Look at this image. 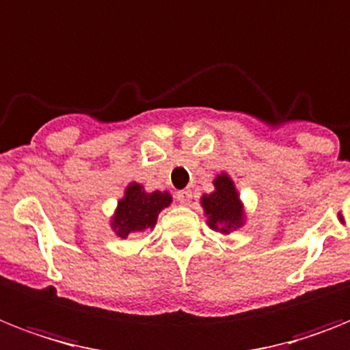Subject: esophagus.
Returning <instances> with one entry per match:
<instances>
[{
  "label": "esophagus",
  "mask_w": 350,
  "mask_h": 350,
  "mask_svg": "<svg viewBox=\"0 0 350 350\" xmlns=\"http://www.w3.org/2000/svg\"><path fill=\"white\" fill-rule=\"evenodd\" d=\"M176 200H178V203L180 204H190V201H192V192L190 190H181V192H178L176 194Z\"/></svg>",
  "instance_id": "34e87169"
}]
</instances>
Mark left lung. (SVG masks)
Segmentation results:
<instances>
[{
  "instance_id": "obj_1",
  "label": "left lung",
  "mask_w": 350,
  "mask_h": 350,
  "mask_svg": "<svg viewBox=\"0 0 350 350\" xmlns=\"http://www.w3.org/2000/svg\"><path fill=\"white\" fill-rule=\"evenodd\" d=\"M201 206L206 224L215 232L228 235L246 223L244 204L235 189L234 180L226 172L214 178V192L201 196Z\"/></svg>"
}]
</instances>
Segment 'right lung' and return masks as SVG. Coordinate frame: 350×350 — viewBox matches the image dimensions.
Listing matches in <instances>:
<instances>
[{
  "instance_id": "obj_1",
  "label": "right lung",
  "mask_w": 350,
  "mask_h": 350,
  "mask_svg": "<svg viewBox=\"0 0 350 350\" xmlns=\"http://www.w3.org/2000/svg\"><path fill=\"white\" fill-rule=\"evenodd\" d=\"M172 203L169 192H147L144 185L129 183L124 190V198L118 201L115 214L111 215V228L120 239H127V235L140 234L156 226L158 215L163 208Z\"/></svg>"
}]
</instances>
